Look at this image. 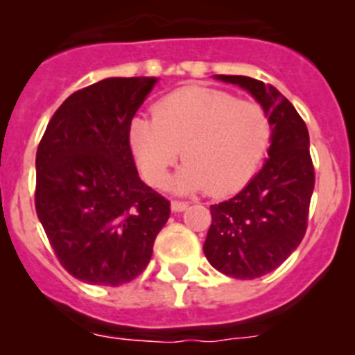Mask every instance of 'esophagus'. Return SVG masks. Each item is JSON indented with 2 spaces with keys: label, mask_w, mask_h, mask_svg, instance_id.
<instances>
[{
  "label": "esophagus",
  "mask_w": 355,
  "mask_h": 355,
  "mask_svg": "<svg viewBox=\"0 0 355 355\" xmlns=\"http://www.w3.org/2000/svg\"><path fill=\"white\" fill-rule=\"evenodd\" d=\"M188 208V202L184 200H172V211H183Z\"/></svg>",
  "instance_id": "obj_1"
}]
</instances>
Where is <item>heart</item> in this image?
Listing matches in <instances>:
<instances>
[{"label":"heart","mask_w":355,"mask_h":355,"mask_svg":"<svg viewBox=\"0 0 355 355\" xmlns=\"http://www.w3.org/2000/svg\"><path fill=\"white\" fill-rule=\"evenodd\" d=\"M131 153L144 180L162 187L168 168L187 162L172 181L180 192L205 190L227 196L245 187L272 140L266 110L254 101L208 87H183L155 106V117L131 121Z\"/></svg>","instance_id":"heart-1"}]
</instances>
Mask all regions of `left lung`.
Returning a JSON list of instances; mask_svg holds the SVG:
<instances>
[{"instance_id":"8db88e82","label":"left lung","mask_w":355,"mask_h":355,"mask_svg":"<svg viewBox=\"0 0 355 355\" xmlns=\"http://www.w3.org/2000/svg\"><path fill=\"white\" fill-rule=\"evenodd\" d=\"M249 90L270 117L272 144L261 171L233 199L209 206L205 254L216 270L256 279L275 270L302 241L315 188L306 122L275 87L249 76H216Z\"/></svg>"}]
</instances>
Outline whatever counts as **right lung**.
Masks as SVG:
<instances>
[{"mask_svg":"<svg viewBox=\"0 0 355 355\" xmlns=\"http://www.w3.org/2000/svg\"><path fill=\"white\" fill-rule=\"evenodd\" d=\"M155 78H106L56 110L37 149L35 209L72 277L121 286L153 256L171 202L139 178L128 131Z\"/></svg>","mask_w":355,"mask_h":355,"instance_id":"add662e5","label":"right lung"}]
</instances>
